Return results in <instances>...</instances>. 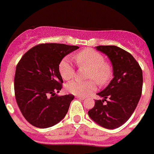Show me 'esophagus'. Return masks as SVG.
Listing matches in <instances>:
<instances>
[{"mask_svg":"<svg viewBox=\"0 0 154 154\" xmlns=\"http://www.w3.org/2000/svg\"><path fill=\"white\" fill-rule=\"evenodd\" d=\"M77 98H79V99L81 100H85V97H82V96H77Z\"/></svg>","mask_w":154,"mask_h":154,"instance_id":"34e87169","label":"esophagus"}]
</instances>
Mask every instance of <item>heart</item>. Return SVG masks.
I'll return each mask as SVG.
<instances>
[{"instance_id": "heart-1", "label": "heart", "mask_w": 154, "mask_h": 154, "mask_svg": "<svg viewBox=\"0 0 154 154\" xmlns=\"http://www.w3.org/2000/svg\"><path fill=\"white\" fill-rule=\"evenodd\" d=\"M79 67L88 69L87 78L92 79L86 82L73 81L66 85V90L77 96H85L96 89V83L100 86L106 85L113 77V68L99 52L85 49L74 56ZM59 73L65 81H69L75 75V69L67 58L63 59L58 66Z\"/></svg>"}]
</instances>
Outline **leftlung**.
Returning <instances> with one entry per match:
<instances>
[{
  "instance_id": "left-lung-1",
  "label": "left lung",
  "mask_w": 154,
  "mask_h": 154,
  "mask_svg": "<svg viewBox=\"0 0 154 154\" xmlns=\"http://www.w3.org/2000/svg\"><path fill=\"white\" fill-rule=\"evenodd\" d=\"M96 49L108 56L114 77L104 90L97 94L103 100H95L88 115L101 126L114 129L129 119L138 105L143 88V71L134 57L121 48L98 45Z\"/></svg>"
}]
</instances>
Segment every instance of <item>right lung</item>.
<instances>
[{"mask_svg": "<svg viewBox=\"0 0 154 154\" xmlns=\"http://www.w3.org/2000/svg\"><path fill=\"white\" fill-rule=\"evenodd\" d=\"M60 43L37 45L23 55L16 66L14 94L17 104L31 125L45 129L65 117L74 96H58L63 83L59 63L78 49Z\"/></svg>", "mask_w": 154, "mask_h": 154, "instance_id": "1", "label": "right lung"}]
</instances>
